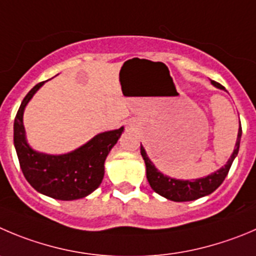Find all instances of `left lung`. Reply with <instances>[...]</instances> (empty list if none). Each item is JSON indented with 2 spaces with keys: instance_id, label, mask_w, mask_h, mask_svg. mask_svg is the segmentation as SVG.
Segmentation results:
<instances>
[{
  "instance_id": "obj_1",
  "label": "left lung",
  "mask_w": 256,
  "mask_h": 256,
  "mask_svg": "<svg viewBox=\"0 0 256 256\" xmlns=\"http://www.w3.org/2000/svg\"><path fill=\"white\" fill-rule=\"evenodd\" d=\"M214 86L218 89L225 90V88L221 84L216 82H211ZM242 124L239 126V132H238V138H236L235 148H234L232 154L230 156L228 160L224 167L220 170L215 171L214 174H208L205 177H200L196 180H177L172 178V177L163 174L157 167L153 164L152 160L147 156V152L140 144V154H142L143 160L146 163V174H147V180L150 182V187L154 192L158 194L163 196L164 198L171 200V201H176V202H184V201H194V200L200 198V197L208 196V194H212L218 186L224 182L225 177L228 176V170H230L231 164H232L234 160L236 158L238 153H239L240 147V140H242Z\"/></svg>"
}]
</instances>
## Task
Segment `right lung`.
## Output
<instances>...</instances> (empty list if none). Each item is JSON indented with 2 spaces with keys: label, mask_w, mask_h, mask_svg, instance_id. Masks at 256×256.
Instances as JSON below:
<instances>
[{
  "label": "right lung",
  "mask_w": 256,
  "mask_h": 256,
  "mask_svg": "<svg viewBox=\"0 0 256 256\" xmlns=\"http://www.w3.org/2000/svg\"><path fill=\"white\" fill-rule=\"evenodd\" d=\"M48 82V80H46ZM45 82H38L24 98L14 123V144L20 167L38 192L62 201L86 197L100 186L104 162L116 146L124 126L96 134L85 144L64 154H48L30 147L24 126V112Z\"/></svg>",
  "instance_id": "obj_1"
}]
</instances>
